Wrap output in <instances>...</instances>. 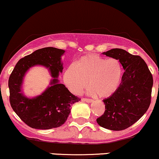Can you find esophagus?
I'll use <instances>...</instances> for the list:
<instances>
[{"instance_id": "1", "label": "esophagus", "mask_w": 159, "mask_h": 159, "mask_svg": "<svg viewBox=\"0 0 159 159\" xmlns=\"http://www.w3.org/2000/svg\"><path fill=\"white\" fill-rule=\"evenodd\" d=\"M82 101L86 102H87V103H91V102H93V99H90V98H82Z\"/></svg>"}]
</instances>
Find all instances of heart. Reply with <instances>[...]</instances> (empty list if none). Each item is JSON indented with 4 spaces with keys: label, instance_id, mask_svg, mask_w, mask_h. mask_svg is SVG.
<instances>
[{
    "label": "heart",
    "instance_id": "b5f03b06",
    "mask_svg": "<svg viewBox=\"0 0 159 159\" xmlns=\"http://www.w3.org/2000/svg\"><path fill=\"white\" fill-rule=\"evenodd\" d=\"M123 67L119 60L89 54L80 57L74 66H69L63 73V82L75 95L81 93L87 87L89 93L99 98L114 95L121 84Z\"/></svg>",
    "mask_w": 159,
    "mask_h": 159
}]
</instances>
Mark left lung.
<instances>
[{"instance_id":"1","label":"left lung","mask_w":159,"mask_h":159,"mask_svg":"<svg viewBox=\"0 0 159 159\" xmlns=\"http://www.w3.org/2000/svg\"><path fill=\"white\" fill-rule=\"evenodd\" d=\"M102 54L119 60L125 72L116 92L103 100L105 113L96 122L105 129L124 130L135 123L148 110L152 75L140 56L133 55L121 48H113Z\"/></svg>"}]
</instances>
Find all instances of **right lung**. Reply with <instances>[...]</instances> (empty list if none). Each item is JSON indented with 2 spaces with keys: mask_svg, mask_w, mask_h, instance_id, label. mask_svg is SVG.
<instances>
[{
  "mask_svg": "<svg viewBox=\"0 0 159 159\" xmlns=\"http://www.w3.org/2000/svg\"><path fill=\"white\" fill-rule=\"evenodd\" d=\"M64 53L63 49L53 47L38 49L19 60L10 75L8 86L11 107L20 119L33 129L61 126L70 114L72 104L81 100L58 80L60 72L63 69L61 56ZM35 65L48 68L52 79L43 94L28 98L23 94L22 84L26 72Z\"/></svg>",
  "mask_w": 159,
  "mask_h": 159,
  "instance_id": "add662e5",
  "label": "right lung"
}]
</instances>
